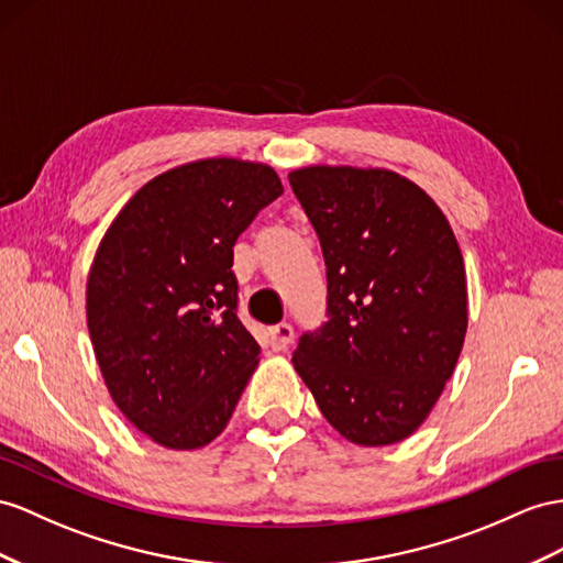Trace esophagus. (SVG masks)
Masks as SVG:
<instances>
[{"label": "esophagus", "instance_id": "esophagus-1", "mask_svg": "<svg viewBox=\"0 0 563 563\" xmlns=\"http://www.w3.org/2000/svg\"><path fill=\"white\" fill-rule=\"evenodd\" d=\"M268 338H271V347L276 352H285L287 347H290V342L295 338V330L290 323H278L268 328Z\"/></svg>", "mask_w": 563, "mask_h": 563}]
</instances>
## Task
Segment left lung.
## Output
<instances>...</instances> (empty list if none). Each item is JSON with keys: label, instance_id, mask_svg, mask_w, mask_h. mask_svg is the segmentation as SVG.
<instances>
[{"label": "left lung", "instance_id": "left-lung-1", "mask_svg": "<svg viewBox=\"0 0 563 563\" xmlns=\"http://www.w3.org/2000/svg\"><path fill=\"white\" fill-rule=\"evenodd\" d=\"M287 178L328 276V321L299 338L295 371L342 438L401 442L428 419L464 347L466 271L452 225L395 170L305 166Z\"/></svg>", "mask_w": 563, "mask_h": 563}]
</instances>
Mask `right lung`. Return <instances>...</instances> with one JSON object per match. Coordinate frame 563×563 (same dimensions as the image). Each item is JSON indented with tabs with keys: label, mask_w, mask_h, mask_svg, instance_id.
<instances>
[{
	"label": "right lung",
	"mask_w": 563,
	"mask_h": 563,
	"mask_svg": "<svg viewBox=\"0 0 563 563\" xmlns=\"http://www.w3.org/2000/svg\"><path fill=\"white\" fill-rule=\"evenodd\" d=\"M280 195L266 164L199 158L142 185L99 242L85 292L95 356L113 405L156 444L219 438L252 378L233 247Z\"/></svg>",
	"instance_id": "right-lung-1"
}]
</instances>
